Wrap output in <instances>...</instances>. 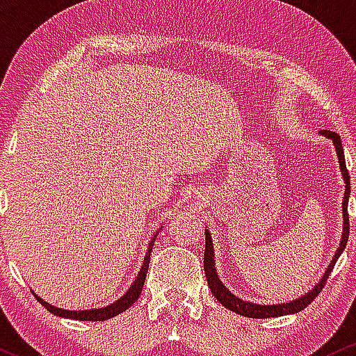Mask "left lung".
Segmentation results:
<instances>
[{"label":"left lung","instance_id":"left-lung-1","mask_svg":"<svg viewBox=\"0 0 356 356\" xmlns=\"http://www.w3.org/2000/svg\"><path fill=\"white\" fill-rule=\"evenodd\" d=\"M319 134L325 136L326 139H330L333 143L334 151H337L338 156V163H339V171H341L343 181H345V195H343V203H341V213H343V232H341V241H339V245L334 252L333 259L330 261V266L326 267L325 274L321 275V279L318 281V284H314V287L307 293L302 294L296 299L289 302H281V305H259V302H250L245 301V299L235 296L234 293H230L227 289V286L223 284L218 277L217 267H215V252H213V241H211V235L209 229H205V254H203V269H205V275L207 281H209L210 291L215 298H217L218 302H222L223 306L229 307L230 311L234 313L242 314V316H249V318H277V316H286V314H294L299 313L301 309H305L307 305H311L314 298L318 296L319 291L325 287L326 279L331 274V269L333 266L337 264L338 257L341 255L343 250H345L346 242H348V235H350V222H348V198H350V175L348 170H346V163H345V153H343V146H341V138L337 133L328 129L319 131Z\"/></svg>","mask_w":356,"mask_h":356}]
</instances>
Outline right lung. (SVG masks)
Returning a JSON list of instances; mask_svg holds the SVG:
<instances>
[{
  "mask_svg": "<svg viewBox=\"0 0 356 356\" xmlns=\"http://www.w3.org/2000/svg\"><path fill=\"white\" fill-rule=\"evenodd\" d=\"M158 234H159V230L156 232V235H158ZM156 235H154V237L151 238L149 245H147V252H146V255H145V261H143L141 269H139L138 275H136V279L133 281V284L129 286V289H127L126 293L122 294L121 298L115 299V301L111 302V305L102 306V307H94V309L70 311V309H62V307H57V306L50 305V302L43 301L42 298L37 296V294L33 293L35 298H37L38 302H42V305L45 306V309H49L51 314H57V316H60V318L79 319V321H104V319H109V318L118 316V314H121L122 311H126L127 307H129L131 305H134V302L138 301L139 294H141L143 286H145V281H146L147 269H149L151 250H153L154 241H156Z\"/></svg>",
  "mask_w": 356,
  "mask_h": 356,
  "instance_id": "obj_1",
  "label": "right lung"
}]
</instances>
